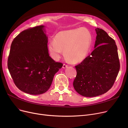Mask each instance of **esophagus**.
Returning <instances> with one entry per match:
<instances>
[{"mask_svg":"<svg viewBox=\"0 0 128 128\" xmlns=\"http://www.w3.org/2000/svg\"><path fill=\"white\" fill-rule=\"evenodd\" d=\"M67 67H68V65H66L65 64H63V68H67Z\"/></svg>","mask_w":128,"mask_h":128,"instance_id":"34e87169","label":"esophagus"}]
</instances>
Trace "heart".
<instances>
[{"instance_id": "1", "label": "heart", "mask_w": 128, "mask_h": 128, "mask_svg": "<svg viewBox=\"0 0 128 128\" xmlns=\"http://www.w3.org/2000/svg\"><path fill=\"white\" fill-rule=\"evenodd\" d=\"M92 40L90 32L86 29L78 28L58 32L54 40L48 44L51 56L58 60L64 50L71 62L78 63L82 60L88 54Z\"/></svg>"}]
</instances>
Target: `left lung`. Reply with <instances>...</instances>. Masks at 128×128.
<instances>
[{
    "label": "left lung",
    "instance_id": "obj_1",
    "mask_svg": "<svg viewBox=\"0 0 128 128\" xmlns=\"http://www.w3.org/2000/svg\"><path fill=\"white\" fill-rule=\"evenodd\" d=\"M96 31L94 50L75 66L77 75L73 82L74 88L86 97L102 95L110 89L120 70L115 40L103 30L96 28Z\"/></svg>",
    "mask_w": 128,
    "mask_h": 128
}]
</instances>
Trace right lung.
<instances>
[{"instance_id": "obj_1", "label": "right lung", "mask_w": 128, "mask_h": 128, "mask_svg": "<svg viewBox=\"0 0 128 128\" xmlns=\"http://www.w3.org/2000/svg\"><path fill=\"white\" fill-rule=\"evenodd\" d=\"M40 25L20 32L12 42L8 68L17 88L32 95L49 90L54 76L62 68L50 56L48 37Z\"/></svg>"}]
</instances>
